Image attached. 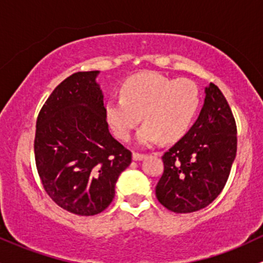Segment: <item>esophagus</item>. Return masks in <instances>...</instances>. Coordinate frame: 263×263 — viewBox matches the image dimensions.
<instances>
[{"mask_svg":"<svg viewBox=\"0 0 263 263\" xmlns=\"http://www.w3.org/2000/svg\"><path fill=\"white\" fill-rule=\"evenodd\" d=\"M146 157L145 154H140V153H134L132 154V159L135 160V161H140V160H143Z\"/></svg>","mask_w":263,"mask_h":263,"instance_id":"1","label":"esophagus"}]
</instances>
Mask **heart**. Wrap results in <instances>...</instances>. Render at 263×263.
Here are the masks:
<instances>
[{"instance_id":"heart-1","label":"heart","mask_w":263,"mask_h":263,"mask_svg":"<svg viewBox=\"0 0 263 263\" xmlns=\"http://www.w3.org/2000/svg\"><path fill=\"white\" fill-rule=\"evenodd\" d=\"M200 92L190 79H173L157 71L136 74L123 83L122 97L104 107L107 123L117 139L127 141L132 129L145 123L136 135L139 145L181 139L195 120Z\"/></svg>"}]
</instances>
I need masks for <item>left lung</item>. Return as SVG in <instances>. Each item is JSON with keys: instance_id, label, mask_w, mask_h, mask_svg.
<instances>
[{"instance_id": "1", "label": "left lung", "mask_w": 263, "mask_h": 263, "mask_svg": "<svg viewBox=\"0 0 263 263\" xmlns=\"http://www.w3.org/2000/svg\"><path fill=\"white\" fill-rule=\"evenodd\" d=\"M237 154V126L219 88L211 83L198 120L162 155L156 198L174 213L200 211L224 187Z\"/></svg>"}]
</instances>
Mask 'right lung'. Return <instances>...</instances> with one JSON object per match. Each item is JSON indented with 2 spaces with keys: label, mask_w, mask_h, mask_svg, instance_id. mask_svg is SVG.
<instances>
[{
  "label": "right lung",
  "mask_w": 263,
  "mask_h": 263,
  "mask_svg": "<svg viewBox=\"0 0 263 263\" xmlns=\"http://www.w3.org/2000/svg\"><path fill=\"white\" fill-rule=\"evenodd\" d=\"M98 70L78 71L52 90L36 120L34 151L46 194L78 215L103 212L132 161L109 134Z\"/></svg>",
  "instance_id": "1"
}]
</instances>
